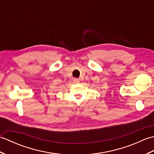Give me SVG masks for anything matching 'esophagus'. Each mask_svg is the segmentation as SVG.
<instances>
[{
	"instance_id": "34e87169",
	"label": "esophagus",
	"mask_w": 154,
	"mask_h": 154,
	"mask_svg": "<svg viewBox=\"0 0 154 154\" xmlns=\"http://www.w3.org/2000/svg\"><path fill=\"white\" fill-rule=\"evenodd\" d=\"M73 82L75 83H77L79 82V80L78 79H77V78H74V79H73Z\"/></svg>"
}]
</instances>
